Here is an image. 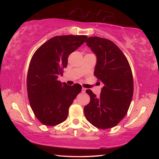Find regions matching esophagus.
I'll return each instance as SVG.
<instances>
[{"label":"esophagus","mask_w":159,"mask_h":159,"mask_svg":"<svg viewBox=\"0 0 159 159\" xmlns=\"http://www.w3.org/2000/svg\"><path fill=\"white\" fill-rule=\"evenodd\" d=\"M85 91H86V89H85V88H83V89H82V92H83V93H85Z\"/></svg>","instance_id":"obj_1"}]
</instances>
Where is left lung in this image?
I'll return each instance as SVG.
<instances>
[{"instance_id": "1", "label": "left lung", "mask_w": 159, "mask_h": 159, "mask_svg": "<svg viewBox=\"0 0 159 159\" xmlns=\"http://www.w3.org/2000/svg\"><path fill=\"white\" fill-rule=\"evenodd\" d=\"M87 45L97 57L94 76L104 84L99 97L86 90L89 103L84 107L86 119L101 129L116 126L126 116L133 95V73L126 57L111 40L89 37Z\"/></svg>"}]
</instances>
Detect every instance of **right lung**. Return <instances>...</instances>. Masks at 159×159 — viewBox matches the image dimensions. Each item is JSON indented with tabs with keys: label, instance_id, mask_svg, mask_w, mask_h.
Masks as SVG:
<instances>
[{
	"label": "right lung",
	"instance_id": "1",
	"mask_svg": "<svg viewBox=\"0 0 159 159\" xmlns=\"http://www.w3.org/2000/svg\"><path fill=\"white\" fill-rule=\"evenodd\" d=\"M86 35H59L46 42L33 54L29 63L26 85L30 105L35 117L46 126L65 121L69 108L81 92L57 80L67 67L71 53L85 42Z\"/></svg>",
	"mask_w": 159,
	"mask_h": 159
}]
</instances>
